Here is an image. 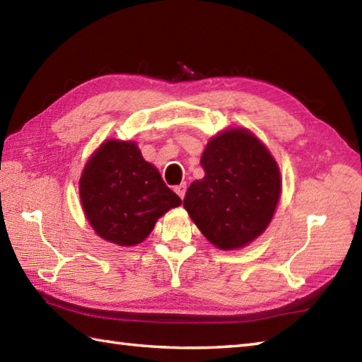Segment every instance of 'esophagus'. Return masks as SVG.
<instances>
[{"mask_svg":"<svg viewBox=\"0 0 362 362\" xmlns=\"http://www.w3.org/2000/svg\"><path fill=\"white\" fill-rule=\"evenodd\" d=\"M174 191L180 196V199H183V197H185V193H187V183H180L179 187L174 188Z\"/></svg>","mask_w":362,"mask_h":362,"instance_id":"1","label":"esophagus"}]
</instances>
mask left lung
Instances as JSON below:
<instances>
[{"mask_svg":"<svg viewBox=\"0 0 362 362\" xmlns=\"http://www.w3.org/2000/svg\"><path fill=\"white\" fill-rule=\"evenodd\" d=\"M204 179L187 189L183 206L211 244L240 249L264 232L280 199V169L247 129H230L202 153Z\"/></svg>","mask_w":362,"mask_h":362,"instance_id":"obj_1","label":"left lung"}]
</instances>
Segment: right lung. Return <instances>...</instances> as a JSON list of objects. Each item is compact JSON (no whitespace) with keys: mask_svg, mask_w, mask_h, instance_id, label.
Returning <instances> with one entry per match:
<instances>
[{"mask_svg":"<svg viewBox=\"0 0 362 362\" xmlns=\"http://www.w3.org/2000/svg\"><path fill=\"white\" fill-rule=\"evenodd\" d=\"M79 194L90 226L105 241L135 245L160 216L182 204L134 141L107 140L83 168Z\"/></svg>","mask_w":362,"mask_h":362,"instance_id":"obj_1","label":"right lung"}]
</instances>
